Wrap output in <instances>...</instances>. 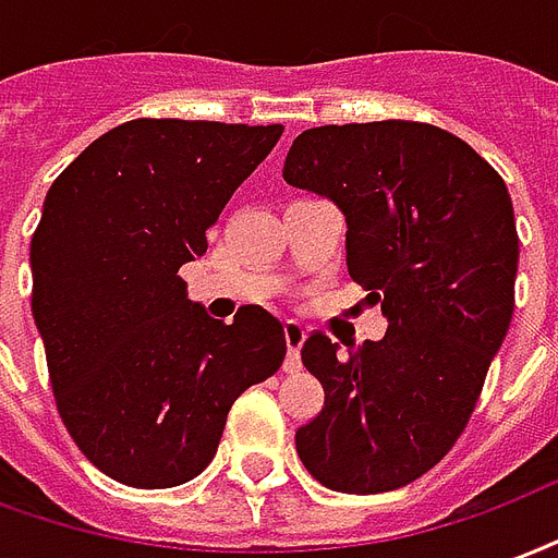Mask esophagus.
<instances>
[{"instance_id":"esophagus-1","label":"esophagus","mask_w":558,"mask_h":558,"mask_svg":"<svg viewBox=\"0 0 558 558\" xmlns=\"http://www.w3.org/2000/svg\"><path fill=\"white\" fill-rule=\"evenodd\" d=\"M283 337H287V363H283V369L287 373H299L301 369V345L307 340V328L301 325V322L290 319L283 325Z\"/></svg>"}]
</instances>
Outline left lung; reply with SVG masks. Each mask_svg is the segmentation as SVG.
I'll return each instance as SVG.
<instances>
[{
    "mask_svg": "<svg viewBox=\"0 0 558 558\" xmlns=\"http://www.w3.org/2000/svg\"><path fill=\"white\" fill-rule=\"evenodd\" d=\"M283 180L345 218V266L387 333L349 354L313 333L301 361L325 408L295 432L325 488L381 494L447 456L514 311L518 230L502 177L447 130L414 121L316 126Z\"/></svg>",
    "mask_w": 558,
    "mask_h": 558,
    "instance_id": "left-lung-1",
    "label": "left lung"
}]
</instances>
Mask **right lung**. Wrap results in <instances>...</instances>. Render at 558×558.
Returning <instances> with one entry per match:
<instances>
[{"label": "right lung", "mask_w": 558, "mask_h": 558, "mask_svg": "<svg viewBox=\"0 0 558 558\" xmlns=\"http://www.w3.org/2000/svg\"><path fill=\"white\" fill-rule=\"evenodd\" d=\"M280 132L142 118L88 144L49 185L28 257L32 313L61 420L114 482L195 478L233 402L283 363L271 313L247 304L225 325L180 278Z\"/></svg>", "instance_id": "obj_1"}]
</instances>
